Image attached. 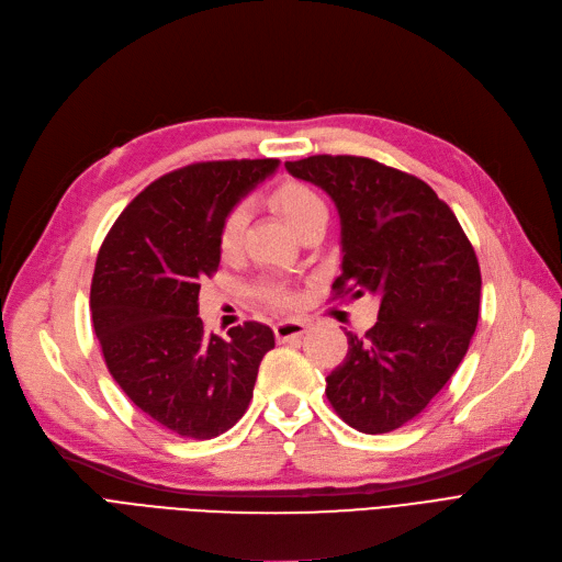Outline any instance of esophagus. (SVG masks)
I'll return each instance as SVG.
<instances>
[{
  "instance_id": "1",
  "label": "esophagus",
  "mask_w": 562,
  "mask_h": 562,
  "mask_svg": "<svg viewBox=\"0 0 562 562\" xmlns=\"http://www.w3.org/2000/svg\"><path fill=\"white\" fill-rule=\"evenodd\" d=\"M306 331V325L302 321H283L274 325V334L279 341H293L300 339V336Z\"/></svg>"
}]
</instances>
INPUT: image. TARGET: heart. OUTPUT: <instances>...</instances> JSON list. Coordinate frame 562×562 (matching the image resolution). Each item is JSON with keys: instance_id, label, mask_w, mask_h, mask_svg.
<instances>
[{"instance_id": "obj_1", "label": "heart", "mask_w": 562, "mask_h": 562, "mask_svg": "<svg viewBox=\"0 0 562 562\" xmlns=\"http://www.w3.org/2000/svg\"><path fill=\"white\" fill-rule=\"evenodd\" d=\"M272 205L295 233H300L313 216L325 212L321 195L302 182H283L281 187H277L272 193ZM244 228H246V210L237 205L226 214V218L221 221V228H218V249L223 256L231 258L239 251ZM256 295L265 304L274 308H285L290 306V302H293V295L288 293V288L274 281H262L256 288Z\"/></svg>"}]
</instances>
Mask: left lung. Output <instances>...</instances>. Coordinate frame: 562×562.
<instances>
[{
	"instance_id": "obj_1",
	"label": "left lung",
	"mask_w": 562,
	"mask_h": 562,
	"mask_svg": "<svg viewBox=\"0 0 562 562\" xmlns=\"http://www.w3.org/2000/svg\"><path fill=\"white\" fill-rule=\"evenodd\" d=\"M285 170L321 187L341 216L336 297L371 293L378 323L346 331L348 355L327 375V398L362 434L417 417L468 352L480 318L482 274L473 244L436 191L364 156L318 154Z\"/></svg>"
}]
</instances>
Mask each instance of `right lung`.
<instances>
[{"instance_id":"right-lung-1","label":"right lung","mask_w":562,"mask_h":562,"mask_svg":"<svg viewBox=\"0 0 562 562\" xmlns=\"http://www.w3.org/2000/svg\"><path fill=\"white\" fill-rule=\"evenodd\" d=\"M277 168V159H241L172 170L131 200L99 249L89 304L105 367L147 417L182 438L235 426L274 348L262 323L207 334L198 293L221 262V221Z\"/></svg>"}]
</instances>
